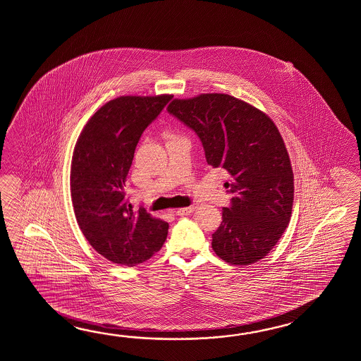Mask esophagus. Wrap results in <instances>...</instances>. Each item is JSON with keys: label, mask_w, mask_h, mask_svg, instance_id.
I'll return each instance as SVG.
<instances>
[{"label": "esophagus", "mask_w": 361, "mask_h": 361, "mask_svg": "<svg viewBox=\"0 0 361 361\" xmlns=\"http://www.w3.org/2000/svg\"><path fill=\"white\" fill-rule=\"evenodd\" d=\"M193 210H195V207H182V209H176V210H171V213H173V214L180 215V216H182V215L191 214Z\"/></svg>", "instance_id": "obj_1"}]
</instances>
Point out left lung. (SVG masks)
Masks as SVG:
<instances>
[{"mask_svg": "<svg viewBox=\"0 0 361 361\" xmlns=\"http://www.w3.org/2000/svg\"><path fill=\"white\" fill-rule=\"evenodd\" d=\"M168 112L199 135L207 164L230 176L233 197L213 233L215 254L236 266L264 258L288 227L294 199L292 164L276 125L221 92L174 99Z\"/></svg>", "mask_w": 361, "mask_h": 361, "instance_id": "1", "label": "left lung"}]
</instances>
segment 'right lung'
I'll use <instances>...</instances> for the list:
<instances>
[{
  "instance_id": "right-lung-1",
  "label": "right lung",
  "mask_w": 361,
  "mask_h": 361,
  "mask_svg": "<svg viewBox=\"0 0 361 361\" xmlns=\"http://www.w3.org/2000/svg\"><path fill=\"white\" fill-rule=\"evenodd\" d=\"M171 99L126 95L109 100L90 117L77 139L71 165V196L89 244L108 261L133 267L161 249L169 224L146 209L134 212L125 182L147 126Z\"/></svg>"
}]
</instances>
